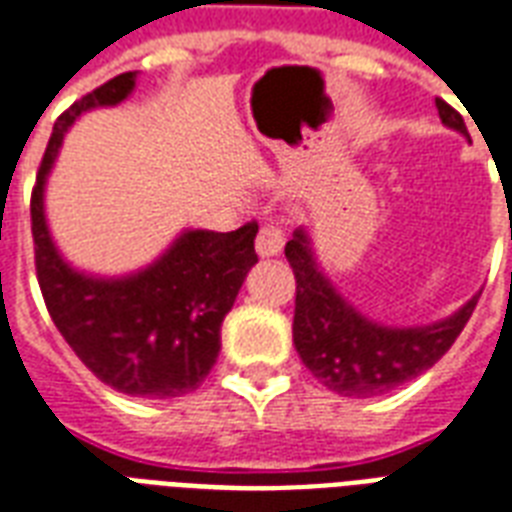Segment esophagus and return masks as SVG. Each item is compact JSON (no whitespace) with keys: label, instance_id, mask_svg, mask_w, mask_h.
<instances>
[{"label":"esophagus","instance_id":"1","mask_svg":"<svg viewBox=\"0 0 512 512\" xmlns=\"http://www.w3.org/2000/svg\"><path fill=\"white\" fill-rule=\"evenodd\" d=\"M282 247H284L282 228H276V225H263V228L257 230V239H255L257 255L273 257L282 252Z\"/></svg>","mask_w":512,"mask_h":512}]
</instances>
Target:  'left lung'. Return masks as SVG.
I'll return each instance as SVG.
<instances>
[{
  "label": "left lung",
  "instance_id": "obj_1",
  "mask_svg": "<svg viewBox=\"0 0 512 512\" xmlns=\"http://www.w3.org/2000/svg\"><path fill=\"white\" fill-rule=\"evenodd\" d=\"M440 120L467 134L462 115L443 99ZM512 239V233H510ZM295 273L292 341L300 360L319 384L343 397H376L421 376L446 354L473 317L481 295H473L456 314L424 327H384L370 322L338 295L317 265L311 239L303 228L284 247Z\"/></svg>",
  "mask_w": 512,
  "mask_h": 512
}]
</instances>
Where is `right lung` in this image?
<instances>
[{
    "label": "right lung",
    "instance_id": "right-lung-1",
    "mask_svg": "<svg viewBox=\"0 0 512 512\" xmlns=\"http://www.w3.org/2000/svg\"><path fill=\"white\" fill-rule=\"evenodd\" d=\"M134 85L136 72L117 74L56 120L31 190L34 265L53 325L93 376L123 395L171 400L195 392L217 362L222 319L257 263V222L230 233L185 230L161 260L120 279L64 263L45 222V179L74 120L115 107Z\"/></svg>",
    "mask_w": 512,
    "mask_h": 512
}]
</instances>
